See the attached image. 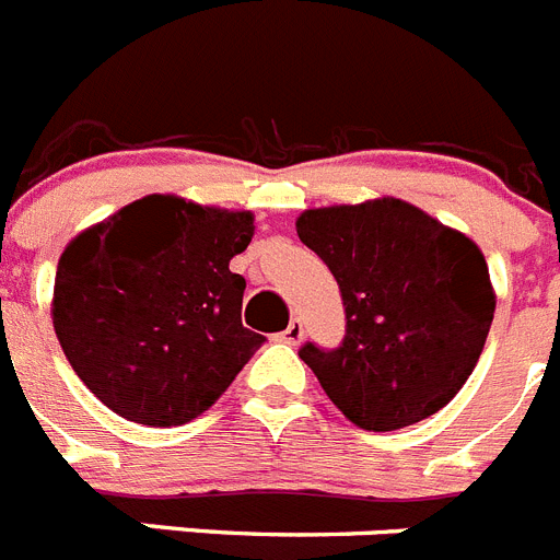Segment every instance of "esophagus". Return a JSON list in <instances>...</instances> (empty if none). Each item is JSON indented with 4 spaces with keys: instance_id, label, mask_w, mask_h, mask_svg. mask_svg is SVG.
Masks as SVG:
<instances>
[{
    "instance_id": "obj_1",
    "label": "esophagus",
    "mask_w": 560,
    "mask_h": 560,
    "mask_svg": "<svg viewBox=\"0 0 560 560\" xmlns=\"http://www.w3.org/2000/svg\"><path fill=\"white\" fill-rule=\"evenodd\" d=\"M301 335H304V327H301L299 318H293V320H290V324H287V329L279 335V338L284 340V343H293V347H295V343H299V340H301Z\"/></svg>"
}]
</instances>
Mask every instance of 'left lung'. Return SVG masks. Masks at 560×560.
<instances>
[{
    "instance_id": "1",
    "label": "left lung",
    "mask_w": 560,
    "mask_h": 560,
    "mask_svg": "<svg viewBox=\"0 0 560 560\" xmlns=\"http://www.w3.org/2000/svg\"><path fill=\"white\" fill-rule=\"evenodd\" d=\"M295 231L332 270L347 310L338 349L299 352L343 417L397 431L448 406L493 324L479 245L397 197L310 208Z\"/></svg>"
}]
</instances>
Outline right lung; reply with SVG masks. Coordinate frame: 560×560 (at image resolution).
Instances as JSON below:
<instances>
[{
    "mask_svg": "<svg viewBox=\"0 0 560 560\" xmlns=\"http://www.w3.org/2000/svg\"><path fill=\"white\" fill-rule=\"evenodd\" d=\"M253 231L250 211L149 194L65 247L52 327L106 408L168 428L220 400L265 343L242 327L245 279L228 267Z\"/></svg>",
    "mask_w": 560,
    "mask_h": 560,
    "instance_id": "add662e5",
    "label": "right lung"
}]
</instances>
